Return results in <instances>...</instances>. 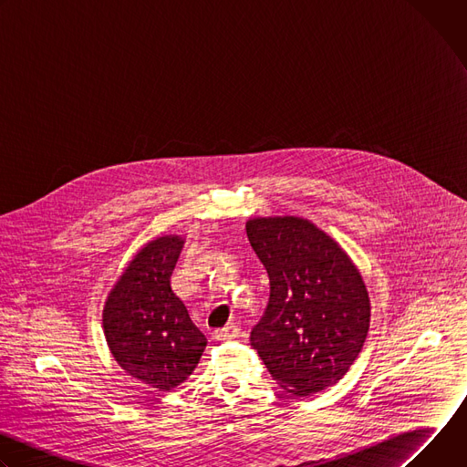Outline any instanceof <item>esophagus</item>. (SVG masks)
<instances>
[{"mask_svg":"<svg viewBox=\"0 0 467 467\" xmlns=\"http://www.w3.org/2000/svg\"><path fill=\"white\" fill-rule=\"evenodd\" d=\"M238 335H240V328H238V325H234V323H229V325H225V327H222V328H216V330L213 332L214 340H233V338H236Z\"/></svg>","mask_w":467,"mask_h":467,"instance_id":"34e87169","label":"esophagus"}]
</instances>
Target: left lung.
I'll use <instances>...</instances> for the list:
<instances>
[{"instance_id":"1","label":"left lung","mask_w":467,"mask_h":467,"mask_svg":"<svg viewBox=\"0 0 467 467\" xmlns=\"http://www.w3.org/2000/svg\"><path fill=\"white\" fill-rule=\"evenodd\" d=\"M247 238L270 277L251 346L277 384L310 395L337 384L369 330V297L349 254L296 216L253 218Z\"/></svg>"}]
</instances>
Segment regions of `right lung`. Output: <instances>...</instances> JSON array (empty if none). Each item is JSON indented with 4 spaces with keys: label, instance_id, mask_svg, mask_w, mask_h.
<instances>
[{
    "label": "right lung",
    "instance_id": "1",
    "mask_svg": "<svg viewBox=\"0 0 467 467\" xmlns=\"http://www.w3.org/2000/svg\"><path fill=\"white\" fill-rule=\"evenodd\" d=\"M182 244L175 234L146 244L103 308L105 338L116 362L159 391L184 382L207 348L205 335L170 285Z\"/></svg>",
    "mask_w": 467,
    "mask_h": 467
}]
</instances>
